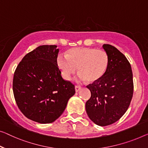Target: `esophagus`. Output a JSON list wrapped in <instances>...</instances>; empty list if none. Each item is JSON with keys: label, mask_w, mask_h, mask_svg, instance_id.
Returning <instances> with one entry per match:
<instances>
[{"label": "esophagus", "mask_w": 148, "mask_h": 148, "mask_svg": "<svg viewBox=\"0 0 148 148\" xmlns=\"http://www.w3.org/2000/svg\"><path fill=\"white\" fill-rule=\"evenodd\" d=\"M80 89H81L80 86H75V90H76V92H78Z\"/></svg>", "instance_id": "obj_1"}]
</instances>
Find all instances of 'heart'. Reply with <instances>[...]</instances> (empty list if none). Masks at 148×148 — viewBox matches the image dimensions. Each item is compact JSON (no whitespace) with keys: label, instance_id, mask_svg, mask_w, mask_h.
Masks as SVG:
<instances>
[{"label":"heart","instance_id":"heart-1","mask_svg":"<svg viewBox=\"0 0 148 148\" xmlns=\"http://www.w3.org/2000/svg\"><path fill=\"white\" fill-rule=\"evenodd\" d=\"M66 56H58L57 64L63 78L67 80L76 73L78 68L79 80L96 82L105 74L109 63L107 53L95 48H73L68 50Z\"/></svg>","mask_w":148,"mask_h":148}]
</instances>
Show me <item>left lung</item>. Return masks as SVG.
I'll return each mask as SVG.
<instances>
[{
  "label": "left lung",
  "instance_id": "obj_1",
  "mask_svg": "<svg viewBox=\"0 0 148 148\" xmlns=\"http://www.w3.org/2000/svg\"><path fill=\"white\" fill-rule=\"evenodd\" d=\"M109 63L100 80L87 88L91 97L86 103L90 120L100 126L112 124L122 118L130 104L134 93L131 65L124 55L116 47L105 44Z\"/></svg>",
  "mask_w": 148,
  "mask_h": 148
}]
</instances>
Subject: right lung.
<instances>
[{
	"label": "right lung",
	"instance_id": "add662e5",
	"mask_svg": "<svg viewBox=\"0 0 148 148\" xmlns=\"http://www.w3.org/2000/svg\"><path fill=\"white\" fill-rule=\"evenodd\" d=\"M42 45L26 54L15 70L12 90L16 103L26 118L40 123L54 122L74 95L57 64L59 49Z\"/></svg>",
	"mask_w": 148,
	"mask_h": 148
}]
</instances>
